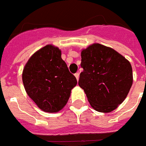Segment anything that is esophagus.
I'll return each mask as SVG.
<instances>
[{
	"label": "esophagus",
	"instance_id": "1",
	"mask_svg": "<svg viewBox=\"0 0 146 146\" xmlns=\"http://www.w3.org/2000/svg\"><path fill=\"white\" fill-rule=\"evenodd\" d=\"M74 76H75V78H76L77 80H79V73H78V72L75 73V74H74Z\"/></svg>",
	"mask_w": 146,
	"mask_h": 146
}]
</instances>
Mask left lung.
<instances>
[{
  "instance_id": "left-lung-1",
  "label": "left lung",
  "mask_w": 146,
  "mask_h": 146,
  "mask_svg": "<svg viewBox=\"0 0 146 146\" xmlns=\"http://www.w3.org/2000/svg\"><path fill=\"white\" fill-rule=\"evenodd\" d=\"M78 84L93 109L109 113L125 100L133 84L131 64L114 49L93 44L80 53Z\"/></svg>"
}]
</instances>
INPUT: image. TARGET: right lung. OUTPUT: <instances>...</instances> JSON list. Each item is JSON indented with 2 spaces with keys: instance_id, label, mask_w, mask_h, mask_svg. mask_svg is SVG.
Returning a JSON list of instances; mask_svg holds the SVG:
<instances>
[{
  "instance_id": "right-lung-1",
  "label": "right lung",
  "mask_w": 146,
  "mask_h": 146,
  "mask_svg": "<svg viewBox=\"0 0 146 146\" xmlns=\"http://www.w3.org/2000/svg\"><path fill=\"white\" fill-rule=\"evenodd\" d=\"M61 55L59 47L47 44L36 51L23 68L22 78L25 91L45 112L62 110L78 83Z\"/></svg>"
}]
</instances>
